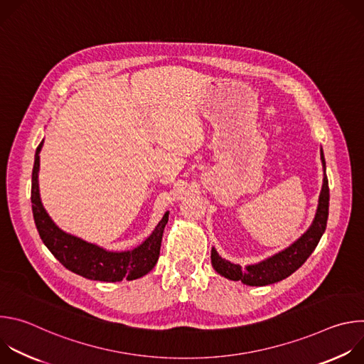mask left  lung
<instances>
[{
  "label": "left lung",
  "instance_id": "1",
  "mask_svg": "<svg viewBox=\"0 0 364 364\" xmlns=\"http://www.w3.org/2000/svg\"><path fill=\"white\" fill-rule=\"evenodd\" d=\"M321 163L324 168L323 187L318 197L316 218L313 223H311V226L308 228V230L298 240H295L291 246L281 250L279 253L265 259L262 262L247 265L245 268L226 261V259L219 256L215 247H212V265L218 274L232 281H242L243 284L250 287H265L288 278L306 261L309 255L313 253L314 249L317 247L326 230L327 219H328L330 190H328V180L326 176V160H324L323 149H321Z\"/></svg>",
  "mask_w": 364,
  "mask_h": 364
}]
</instances>
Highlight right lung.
Masks as SVG:
<instances>
[{
	"label": "right lung",
	"mask_w": 364,
	"mask_h": 364,
	"mask_svg": "<svg viewBox=\"0 0 364 364\" xmlns=\"http://www.w3.org/2000/svg\"><path fill=\"white\" fill-rule=\"evenodd\" d=\"M43 141L36 149L31 177L33 216L38 235L47 249L69 271L93 281L119 282L122 279H138L146 275L159 261L164 228L168 222V212L154 232L135 249L127 252H109L97 245L89 243L59 229L50 219L40 200L38 170Z\"/></svg>",
	"instance_id": "1"
}]
</instances>
